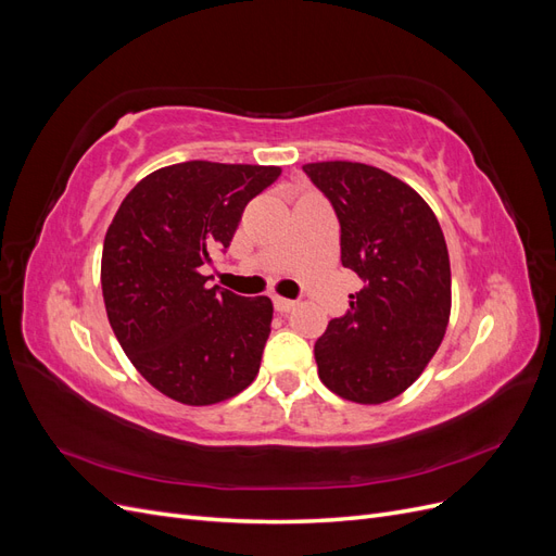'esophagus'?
Listing matches in <instances>:
<instances>
[{"label": "esophagus", "mask_w": 556, "mask_h": 556, "mask_svg": "<svg viewBox=\"0 0 556 556\" xmlns=\"http://www.w3.org/2000/svg\"><path fill=\"white\" fill-rule=\"evenodd\" d=\"M274 306H276V311H280V313H290V311H294V308L299 306V301L285 299V296H274Z\"/></svg>", "instance_id": "obj_1"}]
</instances>
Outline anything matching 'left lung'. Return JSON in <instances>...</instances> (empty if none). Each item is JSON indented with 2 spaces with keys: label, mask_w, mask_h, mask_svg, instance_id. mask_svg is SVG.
<instances>
[{
  "label": "left lung",
  "mask_w": 556,
  "mask_h": 556,
  "mask_svg": "<svg viewBox=\"0 0 556 556\" xmlns=\"http://www.w3.org/2000/svg\"><path fill=\"white\" fill-rule=\"evenodd\" d=\"M341 225V262L364 288L315 343L317 374L333 394L384 403L425 371L452 306L443 229L410 185L362 162L304 164Z\"/></svg>",
  "instance_id": "1"
}]
</instances>
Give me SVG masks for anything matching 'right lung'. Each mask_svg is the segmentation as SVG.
<instances>
[{
	"label": "right lung",
	"mask_w": 556,
	"mask_h": 556,
	"mask_svg": "<svg viewBox=\"0 0 556 556\" xmlns=\"http://www.w3.org/2000/svg\"><path fill=\"white\" fill-rule=\"evenodd\" d=\"M280 166L180 162L134 185L106 231L109 323L137 371L174 401L211 406L255 380L271 333L268 296L208 288L201 266L227 250L243 208Z\"/></svg>",
	"instance_id": "1"
}]
</instances>
